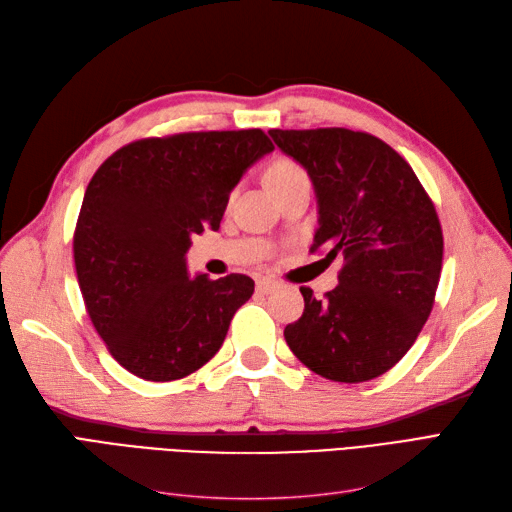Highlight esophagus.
<instances>
[{"instance_id":"esophagus-1","label":"esophagus","mask_w":512,"mask_h":512,"mask_svg":"<svg viewBox=\"0 0 512 512\" xmlns=\"http://www.w3.org/2000/svg\"><path fill=\"white\" fill-rule=\"evenodd\" d=\"M277 288V282L275 280H269V277H260V280H256V290L262 292V294H269Z\"/></svg>"}]
</instances>
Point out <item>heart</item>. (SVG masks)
I'll return each instance as SVG.
<instances>
[{"mask_svg": "<svg viewBox=\"0 0 512 512\" xmlns=\"http://www.w3.org/2000/svg\"><path fill=\"white\" fill-rule=\"evenodd\" d=\"M297 181H309V179L305 170L292 160H277L267 170V183L271 190L282 188V185H288V183H297Z\"/></svg>", "mask_w": 512, "mask_h": 512, "instance_id": "obj_1", "label": "heart"}]
</instances>
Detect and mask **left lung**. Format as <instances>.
<instances>
[{
    "mask_svg": "<svg viewBox=\"0 0 512 512\" xmlns=\"http://www.w3.org/2000/svg\"><path fill=\"white\" fill-rule=\"evenodd\" d=\"M314 183L312 252L342 256L339 284L284 329L297 359L333 382H367L401 361L427 322L444 239L410 164L380 138L346 128L269 130Z\"/></svg>",
    "mask_w": 512,
    "mask_h": 512,
    "instance_id": "obj_1",
    "label": "left lung"
}]
</instances>
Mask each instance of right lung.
<instances>
[{
	"label": "right lung",
	"mask_w": 512,
	"mask_h": 512,
	"mask_svg": "<svg viewBox=\"0 0 512 512\" xmlns=\"http://www.w3.org/2000/svg\"><path fill=\"white\" fill-rule=\"evenodd\" d=\"M273 151L262 130L183 132L117 149L91 177L74 230L87 314L130 374L170 382L224 344L254 280L188 275L190 237L218 230L232 188Z\"/></svg>",
	"instance_id": "right-lung-1"
}]
</instances>
